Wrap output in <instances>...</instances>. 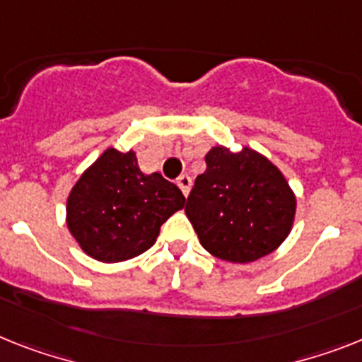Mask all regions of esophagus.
Returning a JSON list of instances; mask_svg holds the SVG:
<instances>
[{
  "label": "esophagus",
  "mask_w": 362,
  "mask_h": 362,
  "mask_svg": "<svg viewBox=\"0 0 362 362\" xmlns=\"http://www.w3.org/2000/svg\"><path fill=\"white\" fill-rule=\"evenodd\" d=\"M176 184H178V187H180V189H182V193H184V195L187 197V193H189V189H191V176H187V175L178 176V180H176Z\"/></svg>",
  "instance_id": "1"
}]
</instances>
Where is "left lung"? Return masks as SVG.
Returning <instances> with one entry per match:
<instances>
[{
  "instance_id": "8db88e82",
  "label": "left lung",
  "mask_w": 362,
  "mask_h": 362,
  "mask_svg": "<svg viewBox=\"0 0 362 362\" xmlns=\"http://www.w3.org/2000/svg\"><path fill=\"white\" fill-rule=\"evenodd\" d=\"M294 209L296 200L278 167L248 147L239 153L211 148L186 202L200 245L233 263L276 250L289 235Z\"/></svg>"
}]
</instances>
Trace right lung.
<instances>
[{
  "label": "right lung",
  "mask_w": 362,
  "mask_h": 362,
  "mask_svg": "<svg viewBox=\"0 0 362 362\" xmlns=\"http://www.w3.org/2000/svg\"><path fill=\"white\" fill-rule=\"evenodd\" d=\"M184 204L173 182L139 171L132 151L108 148L73 186L68 228L88 256L115 263L153 247L160 226Z\"/></svg>",
  "instance_id": "right-lung-1"
}]
</instances>
